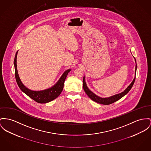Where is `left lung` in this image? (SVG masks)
Segmentation results:
<instances>
[{"label": "left lung", "mask_w": 151, "mask_h": 151, "mask_svg": "<svg viewBox=\"0 0 151 151\" xmlns=\"http://www.w3.org/2000/svg\"><path fill=\"white\" fill-rule=\"evenodd\" d=\"M134 60H135V58H134ZM135 62H136V68H135L134 78L133 80L132 81V82H131V84L124 91L120 93L113 95V96L109 97H106V98H102L101 97H99L97 95H96V94H94L93 92H92L88 88L86 81H85V76L83 77V88L84 91H85L86 94L88 96V97L91 99V100L94 101H95L99 104H101L109 105L119 100L120 99H121L122 97H124L125 95H126L130 91L134 83L135 79H136V70H137V64H136V60H135Z\"/></svg>", "instance_id": "1"}]
</instances>
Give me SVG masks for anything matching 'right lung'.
<instances>
[{
	"label": "right lung",
	"mask_w": 151,
	"mask_h": 151,
	"mask_svg": "<svg viewBox=\"0 0 151 151\" xmlns=\"http://www.w3.org/2000/svg\"><path fill=\"white\" fill-rule=\"evenodd\" d=\"M18 51L16 52L15 57L14 61V65L15 68V78L18 86L20 90L26 94H27L29 97L36 102L40 104H45L51 101L54 100L57 98L60 95L62 91L63 88V85L65 79L70 71L71 69H68L65 71L63 74L61 76L60 78L57 81V82L51 86L50 88L46 89L45 90L40 91H32L25 86L20 80L18 70H17V58Z\"/></svg>",
	"instance_id": "obj_1"
}]
</instances>
